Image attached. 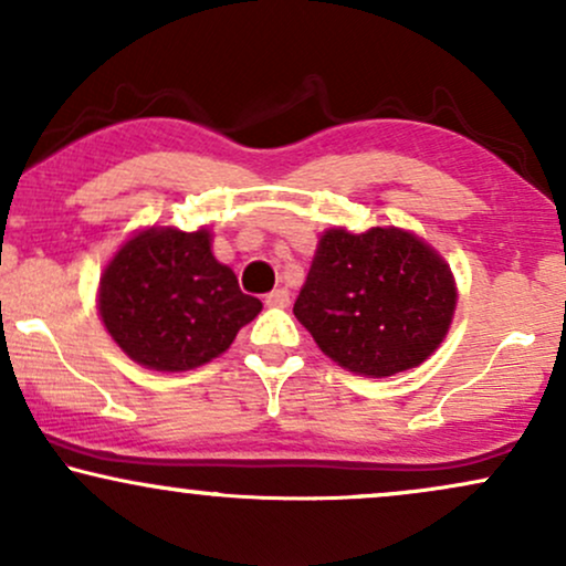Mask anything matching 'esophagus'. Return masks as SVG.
I'll return each mask as SVG.
<instances>
[{"mask_svg":"<svg viewBox=\"0 0 566 566\" xmlns=\"http://www.w3.org/2000/svg\"><path fill=\"white\" fill-rule=\"evenodd\" d=\"M265 305H271V308H287V305H290V292L284 290V287L271 290L269 295H265Z\"/></svg>","mask_w":566,"mask_h":566,"instance_id":"obj_1","label":"esophagus"}]
</instances>
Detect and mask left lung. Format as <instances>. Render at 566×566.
Masks as SVG:
<instances>
[{"mask_svg": "<svg viewBox=\"0 0 566 566\" xmlns=\"http://www.w3.org/2000/svg\"><path fill=\"white\" fill-rule=\"evenodd\" d=\"M454 301L447 263L412 233L333 229L322 237L292 311L337 365L388 378L439 348Z\"/></svg>", "mask_w": 566, "mask_h": 566, "instance_id": "left-lung-1", "label": "left lung"}]
</instances>
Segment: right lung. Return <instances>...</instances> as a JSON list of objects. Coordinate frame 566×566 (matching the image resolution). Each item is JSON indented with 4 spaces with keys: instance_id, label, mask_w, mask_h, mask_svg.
Instances as JSON below:
<instances>
[{
    "instance_id": "add662e5",
    "label": "right lung",
    "mask_w": 566,
    "mask_h": 566,
    "mask_svg": "<svg viewBox=\"0 0 566 566\" xmlns=\"http://www.w3.org/2000/svg\"><path fill=\"white\" fill-rule=\"evenodd\" d=\"M263 303L239 290L210 250V231L148 229L101 276V316L129 359L180 373L216 359Z\"/></svg>"
}]
</instances>
